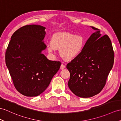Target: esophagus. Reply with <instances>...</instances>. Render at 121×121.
<instances>
[{"mask_svg": "<svg viewBox=\"0 0 121 121\" xmlns=\"http://www.w3.org/2000/svg\"><path fill=\"white\" fill-rule=\"evenodd\" d=\"M65 68H66V67H65V66L64 65L61 64L60 67V69L61 70H63V69H64Z\"/></svg>", "mask_w": 121, "mask_h": 121, "instance_id": "obj_1", "label": "esophagus"}]
</instances>
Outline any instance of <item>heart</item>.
Returning <instances> with one entry per match:
<instances>
[{"label":"heart","instance_id":"1","mask_svg":"<svg viewBox=\"0 0 121 121\" xmlns=\"http://www.w3.org/2000/svg\"><path fill=\"white\" fill-rule=\"evenodd\" d=\"M85 38L81 35H74L66 32H57L52 35L50 43L47 45L50 53L60 50V56L69 61L78 57L83 52L85 46Z\"/></svg>","mask_w":121,"mask_h":121}]
</instances>
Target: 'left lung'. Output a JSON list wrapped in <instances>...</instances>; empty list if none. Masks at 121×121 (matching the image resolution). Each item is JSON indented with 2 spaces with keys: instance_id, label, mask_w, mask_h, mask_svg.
<instances>
[{
  "instance_id": "left-lung-1",
  "label": "left lung",
  "mask_w": 121,
  "mask_h": 121,
  "mask_svg": "<svg viewBox=\"0 0 121 121\" xmlns=\"http://www.w3.org/2000/svg\"><path fill=\"white\" fill-rule=\"evenodd\" d=\"M90 27L95 31L88 38L83 52L67 65L70 74L69 89L76 96L84 98L101 92L114 62L109 37L107 35L102 36L99 29Z\"/></svg>"
}]
</instances>
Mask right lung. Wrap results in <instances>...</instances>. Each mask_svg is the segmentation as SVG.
Segmentation results:
<instances>
[{
    "instance_id": "right-lung-1",
    "label": "right lung",
    "mask_w": 121,
    "mask_h": 121,
    "mask_svg": "<svg viewBox=\"0 0 121 121\" xmlns=\"http://www.w3.org/2000/svg\"><path fill=\"white\" fill-rule=\"evenodd\" d=\"M46 28L23 26L11 36L5 53V64L16 90L26 96L40 95L60 69V61L49 60L42 53Z\"/></svg>"
}]
</instances>
